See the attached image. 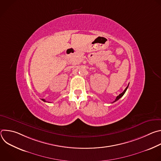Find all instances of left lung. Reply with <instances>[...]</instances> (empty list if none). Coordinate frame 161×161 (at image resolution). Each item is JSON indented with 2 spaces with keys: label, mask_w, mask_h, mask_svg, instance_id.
Here are the masks:
<instances>
[{
  "label": "left lung",
  "mask_w": 161,
  "mask_h": 161,
  "mask_svg": "<svg viewBox=\"0 0 161 161\" xmlns=\"http://www.w3.org/2000/svg\"><path fill=\"white\" fill-rule=\"evenodd\" d=\"M128 86H129V85H128V86H127V87L125 88V90H124V92H122V93H121L120 94H119V96H118L117 97L116 99H115V100H114V101H113V103H114V102H115V101H118V100H119V99L120 98H121V97H122V96H124V94H125V92H126V90H127V89Z\"/></svg>",
  "instance_id": "1"
}]
</instances>
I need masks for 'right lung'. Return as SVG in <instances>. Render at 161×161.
Here are the masks:
<instances>
[{"label": "right lung", "mask_w": 161, "mask_h": 161, "mask_svg": "<svg viewBox=\"0 0 161 161\" xmlns=\"http://www.w3.org/2000/svg\"><path fill=\"white\" fill-rule=\"evenodd\" d=\"M41 100L43 101L44 102H47V101H45V99H41Z\"/></svg>", "instance_id": "1"}]
</instances>
